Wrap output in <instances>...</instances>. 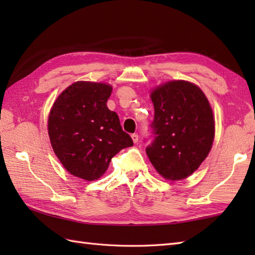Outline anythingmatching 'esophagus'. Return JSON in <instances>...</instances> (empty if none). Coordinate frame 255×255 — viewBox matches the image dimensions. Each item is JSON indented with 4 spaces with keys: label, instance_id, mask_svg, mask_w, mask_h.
<instances>
[{
    "label": "esophagus",
    "instance_id": "obj_1",
    "mask_svg": "<svg viewBox=\"0 0 255 255\" xmlns=\"http://www.w3.org/2000/svg\"><path fill=\"white\" fill-rule=\"evenodd\" d=\"M131 138H132V141L134 142V143H137L138 142V140H139V136L137 133H132L131 134Z\"/></svg>",
    "mask_w": 255,
    "mask_h": 255
}]
</instances>
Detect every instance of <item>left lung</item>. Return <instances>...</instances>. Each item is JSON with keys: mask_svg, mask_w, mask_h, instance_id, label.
I'll return each instance as SVG.
<instances>
[{"mask_svg": "<svg viewBox=\"0 0 255 255\" xmlns=\"http://www.w3.org/2000/svg\"><path fill=\"white\" fill-rule=\"evenodd\" d=\"M154 141L145 150L151 164L167 181L192 175L209 154L215 138V116L202 89L172 80L151 90Z\"/></svg>", "mask_w": 255, "mask_h": 255, "instance_id": "1", "label": "left lung"}]
</instances>
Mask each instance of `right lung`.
Segmentation results:
<instances>
[{"mask_svg":"<svg viewBox=\"0 0 255 255\" xmlns=\"http://www.w3.org/2000/svg\"><path fill=\"white\" fill-rule=\"evenodd\" d=\"M112 91L111 84L77 81L59 94L48 116L53 152L70 174L88 182L99 180L113 156L133 144L106 105Z\"/></svg>","mask_w":255,"mask_h":255,"instance_id":"right-lung-1","label":"right lung"}]
</instances>
